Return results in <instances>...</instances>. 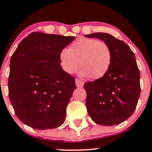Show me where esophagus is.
<instances>
[{
    "instance_id": "esophagus-1",
    "label": "esophagus",
    "mask_w": 152,
    "mask_h": 152,
    "mask_svg": "<svg viewBox=\"0 0 152 152\" xmlns=\"http://www.w3.org/2000/svg\"><path fill=\"white\" fill-rule=\"evenodd\" d=\"M75 82H76V85L77 87H82L84 86V82L82 81L79 80V79H75Z\"/></svg>"
}]
</instances>
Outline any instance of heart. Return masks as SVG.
Here are the masks:
<instances>
[{"label": "heart", "mask_w": 152, "mask_h": 152, "mask_svg": "<svg viewBox=\"0 0 152 152\" xmlns=\"http://www.w3.org/2000/svg\"><path fill=\"white\" fill-rule=\"evenodd\" d=\"M79 62L82 76H90L93 80L102 79L111 66V50L105 42L96 39L79 38L69 49L61 50L59 62L65 73L73 74L79 69Z\"/></svg>", "instance_id": "b5f03b06"}]
</instances>
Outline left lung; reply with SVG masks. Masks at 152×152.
Here are the masks:
<instances>
[{"mask_svg":"<svg viewBox=\"0 0 152 152\" xmlns=\"http://www.w3.org/2000/svg\"><path fill=\"white\" fill-rule=\"evenodd\" d=\"M85 37L102 39L112 53L111 66L107 74L84 85L87 113L100 125L122 123L134 113L140 97V71L134 53L124 41L107 33H93Z\"/></svg>","mask_w":152,"mask_h":152,"instance_id":"obj_1","label":"left lung"}]
</instances>
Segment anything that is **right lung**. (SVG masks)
Here are the masks:
<instances>
[{
	"label": "right lung",
	"instance_id": "obj_1",
	"mask_svg": "<svg viewBox=\"0 0 152 152\" xmlns=\"http://www.w3.org/2000/svg\"><path fill=\"white\" fill-rule=\"evenodd\" d=\"M74 37L32 32L12 54L9 96L17 117L37 129L64 123L75 78L62 70L59 53Z\"/></svg>",
	"mask_w": 152,
	"mask_h": 152
}]
</instances>
